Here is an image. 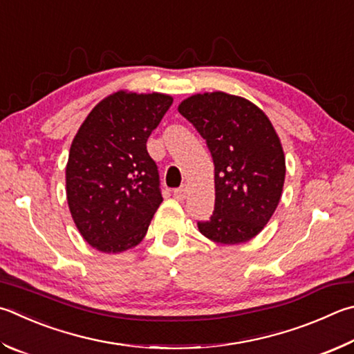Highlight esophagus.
<instances>
[{"mask_svg": "<svg viewBox=\"0 0 354 354\" xmlns=\"http://www.w3.org/2000/svg\"><path fill=\"white\" fill-rule=\"evenodd\" d=\"M173 195H175V198L179 199V201H183V199H185V198H187V195H189L187 185H181V187H179V189H175V190H173Z\"/></svg>", "mask_w": 354, "mask_h": 354, "instance_id": "1", "label": "esophagus"}]
</instances>
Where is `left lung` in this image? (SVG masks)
<instances>
[{
  "instance_id": "1",
  "label": "left lung",
  "mask_w": 354,
  "mask_h": 354,
  "mask_svg": "<svg viewBox=\"0 0 354 354\" xmlns=\"http://www.w3.org/2000/svg\"><path fill=\"white\" fill-rule=\"evenodd\" d=\"M178 111L205 139L215 165V207L198 229L209 240L239 244L254 239L277 209L285 155L271 120L259 106L221 91L195 94Z\"/></svg>"
}]
</instances>
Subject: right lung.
Returning <instances> with one entry per match:
<instances>
[{"instance_id": "obj_1", "label": "right lung", "mask_w": 354, "mask_h": 354, "mask_svg": "<svg viewBox=\"0 0 354 354\" xmlns=\"http://www.w3.org/2000/svg\"><path fill=\"white\" fill-rule=\"evenodd\" d=\"M171 104L167 94L118 91L93 108L71 144L68 205L83 239L100 252L139 244L162 203L147 139Z\"/></svg>"}]
</instances>
